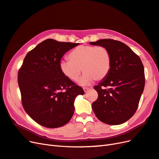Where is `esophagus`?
I'll return each instance as SVG.
<instances>
[{
    "instance_id": "obj_1",
    "label": "esophagus",
    "mask_w": 159,
    "mask_h": 159,
    "mask_svg": "<svg viewBox=\"0 0 159 159\" xmlns=\"http://www.w3.org/2000/svg\"><path fill=\"white\" fill-rule=\"evenodd\" d=\"M83 90H84V93H87L88 91H89L90 89H89V88H83Z\"/></svg>"
}]
</instances>
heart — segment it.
I'll return each instance as SVG.
<instances>
[{
	"mask_svg": "<svg viewBox=\"0 0 159 159\" xmlns=\"http://www.w3.org/2000/svg\"><path fill=\"white\" fill-rule=\"evenodd\" d=\"M70 61L62 60L59 63L62 73L71 80H79L82 85H87L94 80H102L108 75L112 66L110 51L104 47L80 45L69 54Z\"/></svg>",
	"mask_w": 159,
	"mask_h": 159,
	"instance_id": "obj_1",
	"label": "heart"
}]
</instances>
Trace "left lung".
Returning a JSON list of instances; mask_svg holds the SVG:
<instances>
[{
  "instance_id": "1",
  "label": "left lung",
  "mask_w": 159,
  "mask_h": 159,
  "mask_svg": "<svg viewBox=\"0 0 159 159\" xmlns=\"http://www.w3.org/2000/svg\"><path fill=\"white\" fill-rule=\"evenodd\" d=\"M90 44L107 48L112 57L109 74L94 87L98 97L93 103V110L104 123H124L134 115L143 93L145 78L142 61L119 40L101 39Z\"/></svg>"
}]
</instances>
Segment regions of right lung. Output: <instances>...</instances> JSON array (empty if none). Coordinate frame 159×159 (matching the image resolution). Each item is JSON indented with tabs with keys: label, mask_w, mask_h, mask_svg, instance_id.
Returning <instances> with one entry per match:
<instances>
[{
	"label": "right lung",
	"mask_w": 159,
	"mask_h": 159,
	"mask_svg": "<svg viewBox=\"0 0 159 159\" xmlns=\"http://www.w3.org/2000/svg\"><path fill=\"white\" fill-rule=\"evenodd\" d=\"M79 44L45 40L27 53L18 72L24 109L44 127L58 128L68 123L74 114L75 98L84 93L59 67L63 55Z\"/></svg>",
	"instance_id": "right-lung-1"
}]
</instances>
